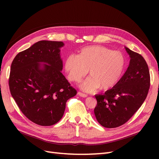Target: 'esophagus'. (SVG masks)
<instances>
[{"label": "esophagus", "instance_id": "esophagus-1", "mask_svg": "<svg viewBox=\"0 0 159 159\" xmlns=\"http://www.w3.org/2000/svg\"><path fill=\"white\" fill-rule=\"evenodd\" d=\"M78 95L80 96V97H81V98H87L88 95L85 94V93H81V92H78Z\"/></svg>", "mask_w": 159, "mask_h": 159}]
</instances>
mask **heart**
<instances>
[{
    "label": "heart",
    "mask_w": 159,
    "mask_h": 159,
    "mask_svg": "<svg viewBox=\"0 0 159 159\" xmlns=\"http://www.w3.org/2000/svg\"><path fill=\"white\" fill-rule=\"evenodd\" d=\"M126 58L123 53L103 46L83 48L78 55L66 57L64 70L70 80L78 82L89 71L90 77L80 85L85 92H93L100 88L107 90L116 85L124 73Z\"/></svg>",
    "instance_id": "b5f03b06"
}]
</instances>
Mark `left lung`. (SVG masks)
<instances>
[{"instance_id":"8db88e82","label":"left lung","mask_w":159,"mask_h":159,"mask_svg":"<svg viewBox=\"0 0 159 159\" xmlns=\"http://www.w3.org/2000/svg\"><path fill=\"white\" fill-rule=\"evenodd\" d=\"M129 65L119 82L104 94L95 95L94 114L99 123L115 128L125 123L145 100L150 87V74L143 57L125 47Z\"/></svg>"}]
</instances>
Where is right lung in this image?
Instances as JSON below:
<instances>
[{
  "label": "right lung",
  "mask_w": 159,
  "mask_h": 159,
  "mask_svg": "<svg viewBox=\"0 0 159 159\" xmlns=\"http://www.w3.org/2000/svg\"><path fill=\"white\" fill-rule=\"evenodd\" d=\"M62 42L41 40L16 56L9 87L18 107L31 121L42 126L58 122L67 100L76 90L61 74Z\"/></svg>",
  "instance_id": "right-lung-1"
}]
</instances>
